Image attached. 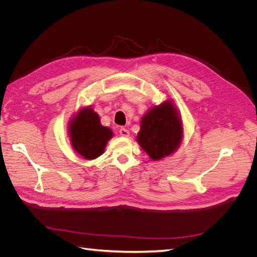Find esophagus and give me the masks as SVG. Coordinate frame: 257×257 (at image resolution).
<instances>
[{"label":"esophagus","mask_w":257,"mask_h":257,"mask_svg":"<svg viewBox=\"0 0 257 257\" xmlns=\"http://www.w3.org/2000/svg\"><path fill=\"white\" fill-rule=\"evenodd\" d=\"M119 133H120V135L123 136V137H128V136H130V132H128V130H126L125 127H121V128L119 130Z\"/></svg>","instance_id":"esophagus-1"}]
</instances>
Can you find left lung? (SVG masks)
<instances>
[{
    "mask_svg": "<svg viewBox=\"0 0 257 257\" xmlns=\"http://www.w3.org/2000/svg\"><path fill=\"white\" fill-rule=\"evenodd\" d=\"M183 123L173 99L153 105L142 118L136 141L153 161L173 155L183 139Z\"/></svg>",
    "mask_w": 257,
    "mask_h": 257,
    "instance_id": "1",
    "label": "left lung"
}]
</instances>
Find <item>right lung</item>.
<instances>
[{
  "label": "right lung",
  "instance_id": "add662e5",
  "mask_svg": "<svg viewBox=\"0 0 257 257\" xmlns=\"http://www.w3.org/2000/svg\"><path fill=\"white\" fill-rule=\"evenodd\" d=\"M67 132L74 151L89 161L100 157L113 136L109 127L102 125L98 113L91 106L79 108L71 116Z\"/></svg>",
  "mask_w": 257,
  "mask_h": 257
}]
</instances>
